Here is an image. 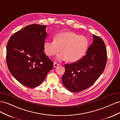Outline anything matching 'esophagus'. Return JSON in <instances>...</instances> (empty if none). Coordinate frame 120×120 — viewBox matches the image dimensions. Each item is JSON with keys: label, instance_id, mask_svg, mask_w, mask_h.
<instances>
[{"label": "esophagus", "instance_id": "1", "mask_svg": "<svg viewBox=\"0 0 120 120\" xmlns=\"http://www.w3.org/2000/svg\"><path fill=\"white\" fill-rule=\"evenodd\" d=\"M59 64H58V63H53V66H54V67H57L58 66H59Z\"/></svg>", "mask_w": 120, "mask_h": 120}]
</instances>
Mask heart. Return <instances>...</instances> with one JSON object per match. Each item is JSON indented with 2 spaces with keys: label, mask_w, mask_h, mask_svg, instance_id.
Returning a JSON list of instances; mask_svg holds the SVG:
<instances>
[{
  "label": "heart",
  "mask_w": 120,
  "mask_h": 120,
  "mask_svg": "<svg viewBox=\"0 0 120 120\" xmlns=\"http://www.w3.org/2000/svg\"><path fill=\"white\" fill-rule=\"evenodd\" d=\"M89 46L86 37L72 32H61L53 37V41L45 40L43 48L46 54L52 56L59 52L56 59L59 60H67L68 61H75L84 56Z\"/></svg>",
  "instance_id": "heart-1"
}]
</instances>
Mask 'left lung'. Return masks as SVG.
<instances>
[{"label":"left lung","mask_w":120,"mask_h":120,"mask_svg":"<svg viewBox=\"0 0 120 120\" xmlns=\"http://www.w3.org/2000/svg\"><path fill=\"white\" fill-rule=\"evenodd\" d=\"M93 42L86 54L77 62L65 64L62 77L64 86L74 93L89 88L104 71L107 60V50L103 40L93 34Z\"/></svg>","instance_id":"obj_1"}]
</instances>
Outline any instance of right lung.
<instances>
[{
    "label": "right lung",
    "mask_w": 120,
    "mask_h": 120,
    "mask_svg": "<svg viewBox=\"0 0 120 120\" xmlns=\"http://www.w3.org/2000/svg\"><path fill=\"white\" fill-rule=\"evenodd\" d=\"M46 25L33 24L15 32L6 46V62L10 73L30 88L39 86L53 68L44 52Z\"/></svg>",
    "instance_id": "obj_1"
}]
</instances>
